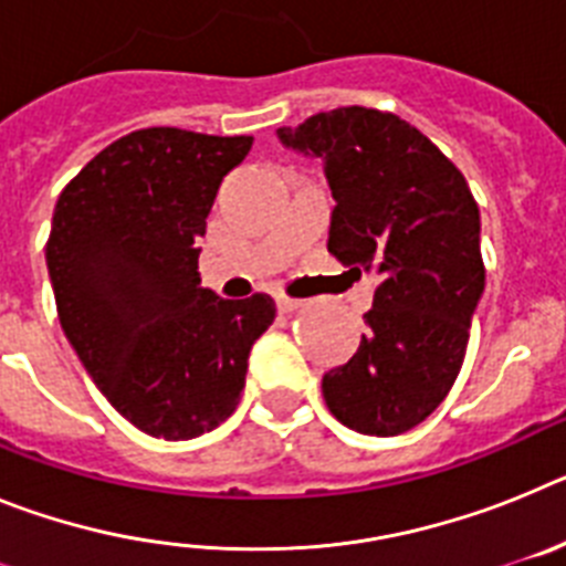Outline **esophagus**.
<instances>
[{"label": "esophagus", "mask_w": 566, "mask_h": 566, "mask_svg": "<svg viewBox=\"0 0 566 566\" xmlns=\"http://www.w3.org/2000/svg\"><path fill=\"white\" fill-rule=\"evenodd\" d=\"M300 306H303V300L283 297V294H280V297H277V312H283V314H292V312H297Z\"/></svg>", "instance_id": "obj_1"}]
</instances>
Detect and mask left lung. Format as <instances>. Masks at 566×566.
<instances>
[{"instance_id": "1", "label": "left lung", "mask_w": 566, "mask_h": 566, "mask_svg": "<svg viewBox=\"0 0 566 566\" xmlns=\"http://www.w3.org/2000/svg\"><path fill=\"white\" fill-rule=\"evenodd\" d=\"M332 187L328 252L377 280L352 359L323 377L328 411L357 433L397 437L437 411L468 352L484 292L479 207L442 149L394 113L337 107L280 127Z\"/></svg>"}]
</instances>
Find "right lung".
<instances>
[{"label":"right lung","mask_w":566,"mask_h":566,"mask_svg":"<svg viewBox=\"0 0 566 566\" xmlns=\"http://www.w3.org/2000/svg\"><path fill=\"white\" fill-rule=\"evenodd\" d=\"M252 135L147 127L62 189L48 272L59 323L115 411L149 437L195 439L227 422L274 300L201 286L198 240L223 175Z\"/></svg>","instance_id":"1"}]
</instances>
